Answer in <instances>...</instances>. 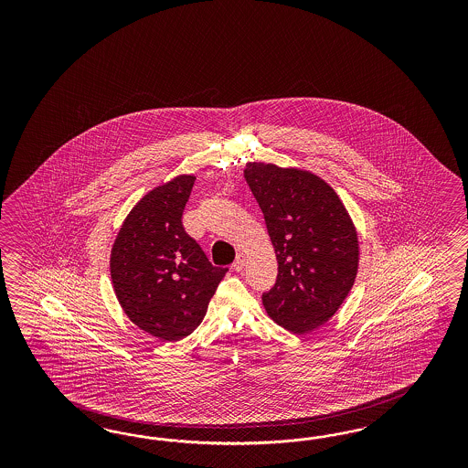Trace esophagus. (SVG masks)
Returning a JSON list of instances; mask_svg holds the SVG:
<instances>
[{
    "label": "esophagus",
    "mask_w": 468,
    "mask_h": 468,
    "mask_svg": "<svg viewBox=\"0 0 468 468\" xmlns=\"http://www.w3.org/2000/svg\"><path fill=\"white\" fill-rule=\"evenodd\" d=\"M243 266H245V255L239 254L237 255V259H235V262H233V270L235 271H241L243 270Z\"/></svg>",
    "instance_id": "obj_1"
}]
</instances>
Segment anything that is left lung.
<instances>
[{
  "label": "left lung",
  "instance_id": "left-lung-1",
  "mask_svg": "<svg viewBox=\"0 0 468 468\" xmlns=\"http://www.w3.org/2000/svg\"><path fill=\"white\" fill-rule=\"evenodd\" d=\"M243 176L264 214L278 278L262 293L274 323L303 335L329 321L354 286L358 239L336 192L297 168L247 163Z\"/></svg>",
  "mask_w": 468,
  "mask_h": 468
}]
</instances>
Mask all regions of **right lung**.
<instances>
[{"instance_id": "right-lung-1", "label": "right lung", "mask_w": 468, "mask_h": 468, "mask_svg": "<svg viewBox=\"0 0 468 468\" xmlns=\"http://www.w3.org/2000/svg\"><path fill=\"white\" fill-rule=\"evenodd\" d=\"M196 176L180 175L137 202L112 249V280L135 326L178 341L202 323L227 268H216L185 231L182 216Z\"/></svg>"}]
</instances>
